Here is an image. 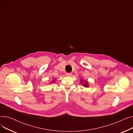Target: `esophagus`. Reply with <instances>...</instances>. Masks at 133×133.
Masks as SVG:
<instances>
[{
  "label": "esophagus",
  "mask_w": 133,
  "mask_h": 133,
  "mask_svg": "<svg viewBox=\"0 0 133 133\" xmlns=\"http://www.w3.org/2000/svg\"><path fill=\"white\" fill-rule=\"evenodd\" d=\"M72 73H66V76H71L72 75Z\"/></svg>",
  "instance_id": "esophagus-1"
}]
</instances>
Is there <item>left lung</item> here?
<instances>
[{"instance_id": "8db88e82", "label": "left lung", "mask_w": 133, "mask_h": 133, "mask_svg": "<svg viewBox=\"0 0 133 133\" xmlns=\"http://www.w3.org/2000/svg\"><path fill=\"white\" fill-rule=\"evenodd\" d=\"M81 83H82V81H81ZM83 85L85 87H87L88 86V83H87V81H85V83H83Z\"/></svg>"}]
</instances>
